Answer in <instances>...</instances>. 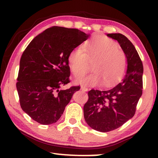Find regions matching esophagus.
<instances>
[{
  "instance_id": "34e87169",
  "label": "esophagus",
  "mask_w": 158,
  "mask_h": 158,
  "mask_svg": "<svg viewBox=\"0 0 158 158\" xmlns=\"http://www.w3.org/2000/svg\"><path fill=\"white\" fill-rule=\"evenodd\" d=\"M81 89L82 90H84V91H87L88 90V88L86 86H85V85H81Z\"/></svg>"
}]
</instances>
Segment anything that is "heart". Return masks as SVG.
<instances>
[{"mask_svg": "<svg viewBox=\"0 0 158 158\" xmlns=\"http://www.w3.org/2000/svg\"><path fill=\"white\" fill-rule=\"evenodd\" d=\"M116 42L109 37H95L85 45L77 47L68 56L69 69L74 76L79 77L89 70L93 63L92 73L77 79L84 85H97L103 83L105 86L118 82L126 73L128 61L125 53L119 50Z\"/></svg>", "mask_w": 158, "mask_h": 158, "instance_id": "1", "label": "heart"}]
</instances>
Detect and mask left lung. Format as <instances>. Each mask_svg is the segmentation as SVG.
<instances>
[{
	"label": "left lung",
	"instance_id": "left-lung-1",
	"mask_svg": "<svg viewBox=\"0 0 158 158\" xmlns=\"http://www.w3.org/2000/svg\"><path fill=\"white\" fill-rule=\"evenodd\" d=\"M107 36L118 42L128 65L126 74L116 86L88 93L89 100L84 106L85 121L93 130L102 132L116 130L132 118L143 89V64L135 46L121 33Z\"/></svg>",
	"mask_w": 158,
	"mask_h": 158
}]
</instances>
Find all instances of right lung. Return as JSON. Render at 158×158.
Returning <instances> with one entry per match:
<instances>
[{
  "label": "right lung",
  "mask_w": 158,
  "mask_h": 158,
  "mask_svg": "<svg viewBox=\"0 0 158 158\" xmlns=\"http://www.w3.org/2000/svg\"><path fill=\"white\" fill-rule=\"evenodd\" d=\"M90 35L53 26L39 34L23 52L17 89L22 110L42 125L57 122L80 86L61 90L69 82V53Z\"/></svg>",
  "instance_id": "1"
}]
</instances>
